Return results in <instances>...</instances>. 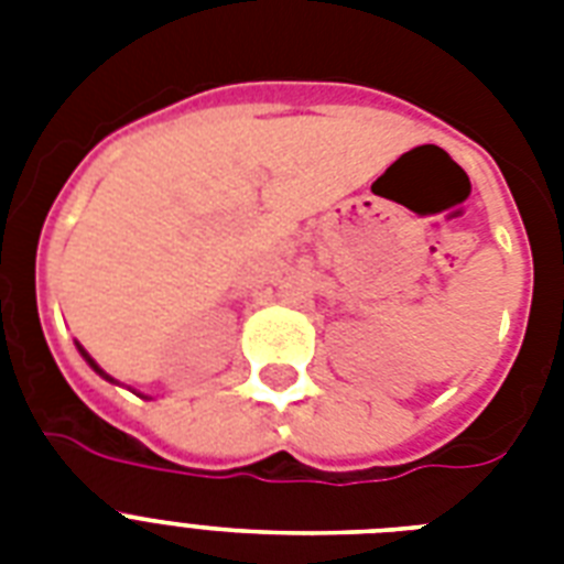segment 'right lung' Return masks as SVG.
<instances>
[{
    "mask_svg": "<svg viewBox=\"0 0 564 564\" xmlns=\"http://www.w3.org/2000/svg\"><path fill=\"white\" fill-rule=\"evenodd\" d=\"M78 351H82V354H84V360H87V362H90V366H93V369H96V371H99V375H101V377H105V380H110V377H108V375H105V371H101V369H99V366H96V362H93V360H90V354H87V351H84V348H82V345H78Z\"/></svg>",
    "mask_w": 564,
    "mask_h": 564,
    "instance_id": "add662e5",
    "label": "right lung"
}]
</instances>
